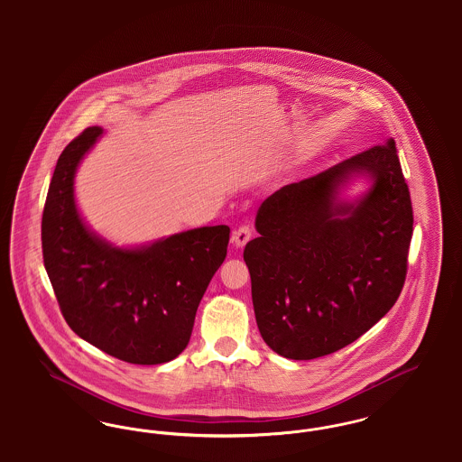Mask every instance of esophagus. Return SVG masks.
<instances>
[{
  "mask_svg": "<svg viewBox=\"0 0 462 462\" xmlns=\"http://www.w3.org/2000/svg\"><path fill=\"white\" fill-rule=\"evenodd\" d=\"M251 236H253L251 228H249L247 225H242V226H239V228L234 232L232 242H234L236 247H244V245L249 242V239H251Z\"/></svg>",
  "mask_w": 462,
  "mask_h": 462,
  "instance_id": "34e87169",
  "label": "esophagus"
}]
</instances>
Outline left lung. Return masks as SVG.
Wrapping results in <instances>:
<instances>
[{
  "instance_id": "8db88e82",
  "label": "left lung",
  "mask_w": 462,
  "mask_h": 462,
  "mask_svg": "<svg viewBox=\"0 0 462 462\" xmlns=\"http://www.w3.org/2000/svg\"><path fill=\"white\" fill-rule=\"evenodd\" d=\"M356 177L370 189L341 199ZM412 223L393 138L264 199L244 249L264 343L311 360L371 329L402 292Z\"/></svg>"
}]
</instances>
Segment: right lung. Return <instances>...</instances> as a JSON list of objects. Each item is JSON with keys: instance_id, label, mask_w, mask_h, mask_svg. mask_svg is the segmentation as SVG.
Returning <instances> with one entry per match:
<instances>
[{"instance_id": "add662e5", "label": "right lung", "mask_w": 462, "mask_h": 462, "mask_svg": "<svg viewBox=\"0 0 462 462\" xmlns=\"http://www.w3.org/2000/svg\"><path fill=\"white\" fill-rule=\"evenodd\" d=\"M104 130L91 126L59 157L42 221L46 273L69 328L119 360L155 365L190 341L199 303L220 268L230 228L200 226L117 247L83 220L74 176Z\"/></svg>"}]
</instances>
